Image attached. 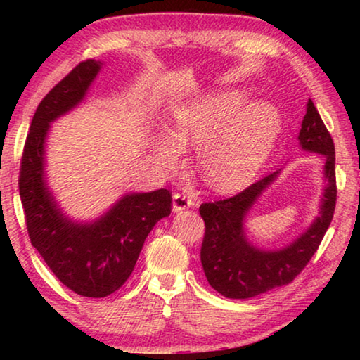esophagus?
Listing matches in <instances>:
<instances>
[{"mask_svg":"<svg viewBox=\"0 0 360 360\" xmlns=\"http://www.w3.org/2000/svg\"><path fill=\"white\" fill-rule=\"evenodd\" d=\"M192 205H193L192 198L187 197L186 193H174L173 195V211L174 212L188 210Z\"/></svg>","mask_w":360,"mask_h":360,"instance_id":"34e87169","label":"esophagus"}]
</instances>
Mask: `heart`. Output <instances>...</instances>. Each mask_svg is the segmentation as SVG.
I'll return each instance as SVG.
<instances>
[{
  "label": "heart",
  "mask_w": 360,
  "mask_h": 360,
  "mask_svg": "<svg viewBox=\"0 0 360 360\" xmlns=\"http://www.w3.org/2000/svg\"><path fill=\"white\" fill-rule=\"evenodd\" d=\"M248 101V92L236 89L168 103L167 130L152 138V155L173 169L184 149L197 146L198 169L208 186L222 193L241 191L259 174L281 133L276 106Z\"/></svg>",
  "instance_id": "heart-1"
}]
</instances>
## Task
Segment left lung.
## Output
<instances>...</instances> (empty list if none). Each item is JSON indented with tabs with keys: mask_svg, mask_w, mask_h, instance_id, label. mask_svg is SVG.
<instances>
[{
	"mask_svg": "<svg viewBox=\"0 0 360 360\" xmlns=\"http://www.w3.org/2000/svg\"><path fill=\"white\" fill-rule=\"evenodd\" d=\"M298 144L304 152L324 157V191L319 214L288 246L262 249L249 241L245 230L252 206L278 179L281 169L265 176L235 197L200 206V216L205 221L200 259L211 288L224 297L251 298L292 283L324 238L337 203L335 146L311 100L307 103Z\"/></svg>",
	"mask_w": 360,
	"mask_h": 360,
	"instance_id": "left-lung-1",
	"label": "left lung"
}]
</instances>
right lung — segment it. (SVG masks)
Instances as JSON below:
<instances>
[{"instance_id": "1", "label": "right lung", "mask_w": 360, "mask_h": 360, "mask_svg": "<svg viewBox=\"0 0 360 360\" xmlns=\"http://www.w3.org/2000/svg\"><path fill=\"white\" fill-rule=\"evenodd\" d=\"M100 60H85L62 79L33 115L22 155L19 191L32 245L66 288L101 298L120 289L136 265L144 241L172 212V193H124L94 221H75L47 184L46 144L51 124L77 108L98 76Z\"/></svg>"}]
</instances>
